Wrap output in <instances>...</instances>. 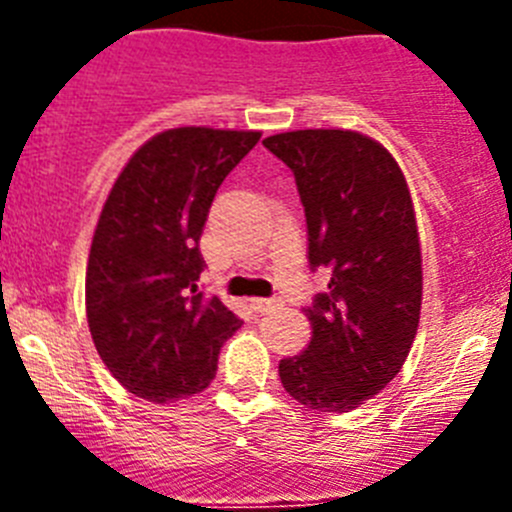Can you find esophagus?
I'll list each match as a JSON object with an SVG mask.
<instances>
[{"label": "esophagus", "mask_w": 512, "mask_h": 512, "mask_svg": "<svg viewBox=\"0 0 512 512\" xmlns=\"http://www.w3.org/2000/svg\"><path fill=\"white\" fill-rule=\"evenodd\" d=\"M279 300H266V297H253L251 300V307L256 312H269L271 307H277Z\"/></svg>", "instance_id": "obj_1"}]
</instances>
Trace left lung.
Wrapping results in <instances>:
<instances>
[{
  "label": "left lung",
  "mask_w": 512,
  "mask_h": 512,
  "mask_svg": "<svg viewBox=\"0 0 512 512\" xmlns=\"http://www.w3.org/2000/svg\"><path fill=\"white\" fill-rule=\"evenodd\" d=\"M264 146L295 174L307 259L328 271V289L305 310L310 343L279 361V379L305 408L348 413L397 377L418 333L413 197L392 153L356 130H292Z\"/></svg>",
  "instance_id": "left-lung-1"
}]
</instances>
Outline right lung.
<instances>
[{"label": "right lung", "mask_w": 512, "mask_h": 512, "mask_svg": "<svg viewBox=\"0 0 512 512\" xmlns=\"http://www.w3.org/2000/svg\"><path fill=\"white\" fill-rule=\"evenodd\" d=\"M259 130L171 128L153 135L112 184L87 264V320L112 377L148 402L202 392L241 320L202 300L200 235L225 176Z\"/></svg>", "instance_id": "1"}]
</instances>
